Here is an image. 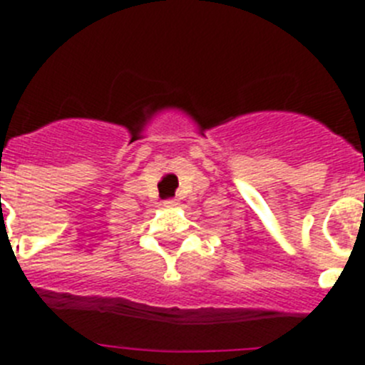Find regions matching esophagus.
Returning <instances> with one entry per match:
<instances>
[{
	"label": "esophagus",
	"mask_w": 365,
	"mask_h": 365,
	"mask_svg": "<svg viewBox=\"0 0 365 365\" xmlns=\"http://www.w3.org/2000/svg\"><path fill=\"white\" fill-rule=\"evenodd\" d=\"M175 205H177L175 199H166V201H164V206H168V208H172V206Z\"/></svg>",
	"instance_id": "obj_1"
}]
</instances>
